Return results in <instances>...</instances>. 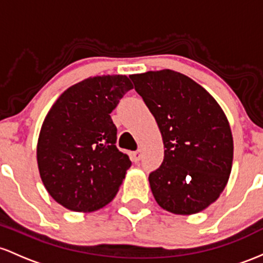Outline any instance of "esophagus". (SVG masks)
Listing matches in <instances>:
<instances>
[{"instance_id":"obj_1","label":"esophagus","mask_w":263,"mask_h":263,"mask_svg":"<svg viewBox=\"0 0 263 263\" xmlns=\"http://www.w3.org/2000/svg\"><path fill=\"white\" fill-rule=\"evenodd\" d=\"M141 159V152L140 150H137V152H134L132 154V160L134 161V163H138Z\"/></svg>"}]
</instances>
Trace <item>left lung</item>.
I'll return each mask as SVG.
<instances>
[{"label":"left lung","instance_id":"1","mask_svg":"<svg viewBox=\"0 0 263 263\" xmlns=\"http://www.w3.org/2000/svg\"><path fill=\"white\" fill-rule=\"evenodd\" d=\"M130 79L163 137L164 160L149 175L156 202L176 215L205 210L219 199L231 173L234 140L225 113L208 90L175 70Z\"/></svg>","mask_w":263,"mask_h":263}]
</instances>
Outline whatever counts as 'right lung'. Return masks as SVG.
<instances>
[{
  "mask_svg": "<svg viewBox=\"0 0 263 263\" xmlns=\"http://www.w3.org/2000/svg\"><path fill=\"white\" fill-rule=\"evenodd\" d=\"M133 89L126 76H97L68 88L44 118L37 163L44 187L58 203L77 212L104 208L130 167L119 152L110 118Z\"/></svg>",
  "mask_w": 263,
  "mask_h": 263,
  "instance_id": "1",
  "label": "right lung"
}]
</instances>
